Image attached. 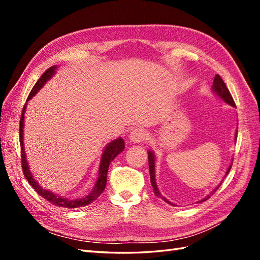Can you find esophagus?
<instances>
[{"label":"esophagus","instance_id":"obj_1","mask_svg":"<svg viewBox=\"0 0 260 260\" xmlns=\"http://www.w3.org/2000/svg\"><path fill=\"white\" fill-rule=\"evenodd\" d=\"M129 138H130L131 142H133V143H140V142H142V141H144L147 138V133L142 128H136V129H133L131 131Z\"/></svg>","mask_w":260,"mask_h":260}]
</instances>
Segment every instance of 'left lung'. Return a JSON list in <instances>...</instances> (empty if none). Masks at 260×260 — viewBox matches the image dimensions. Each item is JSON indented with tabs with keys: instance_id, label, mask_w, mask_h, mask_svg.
I'll list each match as a JSON object with an SVG mask.
<instances>
[{
	"instance_id": "1",
	"label": "left lung",
	"mask_w": 260,
	"mask_h": 260,
	"mask_svg": "<svg viewBox=\"0 0 260 260\" xmlns=\"http://www.w3.org/2000/svg\"><path fill=\"white\" fill-rule=\"evenodd\" d=\"M212 91H214V92L217 94V95H218L220 99H221L222 101H224V103H226V104H229V105L235 107V103H234V100H233V98H232V95H231V93H230L229 90H228L225 83L223 82V80L221 79V77H220L219 75H216V77H215L214 84H212ZM237 137H238V130H237V133H235V139H237ZM231 166H232V165H230L229 168H228V170H226V172H225V176L230 172ZM148 167H149V177H151V183H152V186H153V188H154V193L156 194V196H159V198H161L166 203L170 204V205H174V204L170 203L169 201H167L166 199L164 198V196H161L160 192L158 191V188H157L156 181H155V155H154V153L151 152V151H148ZM219 186H220V185H218V186L215 188V190L211 192V194L215 193V192L218 190ZM207 199H209V195L207 196L206 199L202 200L201 202L206 201ZM201 202H200V203H201Z\"/></svg>"
}]
</instances>
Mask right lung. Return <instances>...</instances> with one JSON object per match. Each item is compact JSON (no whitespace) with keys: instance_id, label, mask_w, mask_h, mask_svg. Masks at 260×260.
<instances>
[{"instance_id":"right-lung-1","label":"right lung","mask_w":260,"mask_h":260,"mask_svg":"<svg viewBox=\"0 0 260 260\" xmlns=\"http://www.w3.org/2000/svg\"><path fill=\"white\" fill-rule=\"evenodd\" d=\"M56 66L50 67L49 69L45 70V73L41 76L40 79L37 81V83L34 85L32 90H31L29 96L27 99V102L32 99V96H35L37 92L40 90L42 86L44 85V83L50 80L51 78L54 76L55 74V69H56ZM26 105L27 103L23 105L22 108V113L20 116V122H19V142H20V153H21V165H22V171H23V176L27 179L28 182L30 183V185L34 187V190L40 195L44 200H46L48 202H50L51 204L55 206H59V207H65V208H77V207H82V206H86L91 204L92 202L95 201L99 196L103 193L104 188L106 186V181H107V171H108V167L109 164H111L115 157L120 154L123 148H124V141L121 138H118L117 140L113 141V142L108 143L104 149L103 155H102L101 158V164H100V169H99V178L95 185H94L93 190L88 194L83 196V198L80 199H76V200H67L65 198H61V196L55 195L53 194L51 191L49 190H44L37 181L34 179L32 175L29 170V166L28 162L26 159V153H25V147H23V115H25V111H26Z\"/></svg>"}]
</instances>
